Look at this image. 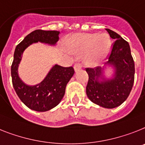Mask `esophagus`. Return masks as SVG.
<instances>
[{
  "label": "esophagus",
  "mask_w": 145,
  "mask_h": 145,
  "mask_svg": "<svg viewBox=\"0 0 145 145\" xmlns=\"http://www.w3.org/2000/svg\"><path fill=\"white\" fill-rule=\"evenodd\" d=\"M74 70L76 72H77L78 71H80V69H82V66H81V65L80 64H79V63H75L74 66Z\"/></svg>",
  "instance_id": "34e87169"
}]
</instances>
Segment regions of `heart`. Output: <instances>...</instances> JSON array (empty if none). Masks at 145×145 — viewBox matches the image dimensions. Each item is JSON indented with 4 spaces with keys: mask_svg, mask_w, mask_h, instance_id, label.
<instances>
[{
    "mask_svg": "<svg viewBox=\"0 0 145 145\" xmlns=\"http://www.w3.org/2000/svg\"><path fill=\"white\" fill-rule=\"evenodd\" d=\"M69 46L73 52L84 53V60L91 65H97L109 54L111 41L107 35L75 34L70 37Z\"/></svg>",
    "mask_w": 145,
    "mask_h": 145,
    "instance_id": "obj_1",
    "label": "heart"
}]
</instances>
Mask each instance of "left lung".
Instances as JSON below:
<instances>
[{"label": "left lung", "instance_id": "obj_1", "mask_svg": "<svg viewBox=\"0 0 145 145\" xmlns=\"http://www.w3.org/2000/svg\"><path fill=\"white\" fill-rule=\"evenodd\" d=\"M115 42L105 65L114 68L113 78L105 79L102 67L87 68L88 82L86 94L88 99L99 106L114 108L125 102L131 93L134 82L135 65L129 43L120 35L106 29Z\"/></svg>", "mask_w": 145, "mask_h": 145}]
</instances>
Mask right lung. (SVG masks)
Listing matches in <instances>:
<instances>
[{"label":"right lung","mask_w":145,"mask_h":145,"mask_svg":"<svg viewBox=\"0 0 145 145\" xmlns=\"http://www.w3.org/2000/svg\"><path fill=\"white\" fill-rule=\"evenodd\" d=\"M59 35L58 31L37 29L29 34L15 48L11 67L13 87L20 100L31 110L44 112L57 106L64 97L66 85L74 74V70L72 66L54 65L42 82L35 86H29L18 75V69L22 54L28 46L35 42L54 46L59 40Z\"/></svg>","instance_id":"1"}]
</instances>
